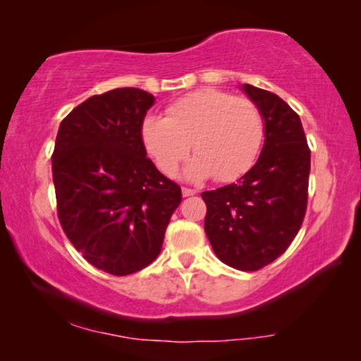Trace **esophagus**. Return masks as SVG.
Segmentation results:
<instances>
[{
  "label": "esophagus",
  "mask_w": 361,
  "mask_h": 361,
  "mask_svg": "<svg viewBox=\"0 0 361 361\" xmlns=\"http://www.w3.org/2000/svg\"><path fill=\"white\" fill-rule=\"evenodd\" d=\"M181 194H183V197H191V195L195 194V189H191V188H181Z\"/></svg>",
  "instance_id": "obj_1"
}]
</instances>
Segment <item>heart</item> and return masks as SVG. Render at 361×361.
<instances>
[{
	"label": "heart",
	"mask_w": 361,
	"mask_h": 361,
	"mask_svg": "<svg viewBox=\"0 0 361 361\" xmlns=\"http://www.w3.org/2000/svg\"><path fill=\"white\" fill-rule=\"evenodd\" d=\"M264 116L255 102L218 89H204L176 100L166 118L148 116L142 124L145 148L159 169L173 175L192 145L195 157L186 180L239 178L253 166L264 140Z\"/></svg>",
	"instance_id": "obj_1"
}]
</instances>
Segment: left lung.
<instances>
[{
	"mask_svg": "<svg viewBox=\"0 0 361 361\" xmlns=\"http://www.w3.org/2000/svg\"><path fill=\"white\" fill-rule=\"evenodd\" d=\"M264 116V145L237 183L202 192L205 234L215 255L239 271H258L295 239L307 207L310 151L299 116L269 90L242 84Z\"/></svg>",
	"mask_w": 361,
	"mask_h": 361,
	"instance_id": "left-lung-1",
	"label": "left lung"
}]
</instances>
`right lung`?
I'll return each mask as SVG.
<instances>
[{"label":"right lung","instance_id":"obj_1","mask_svg":"<svg viewBox=\"0 0 361 361\" xmlns=\"http://www.w3.org/2000/svg\"><path fill=\"white\" fill-rule=\"evenodd\" d=\"M154 95L113 89L78 105L59 127L52 154L57 212L90 264L127 276L151 264L181 189L146 157L142 124Z\"/></svg>","mask_w":361,"mask_h":361}]
</instances>
